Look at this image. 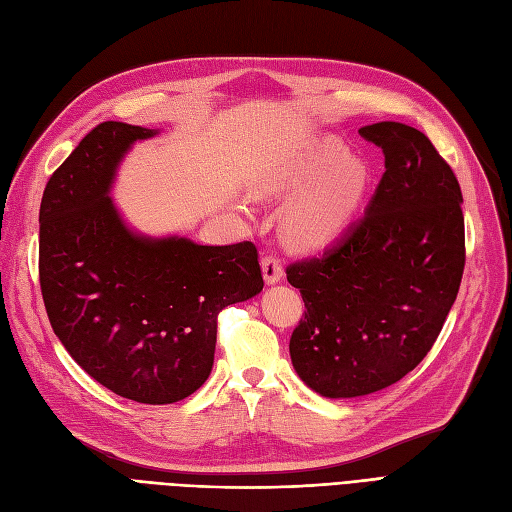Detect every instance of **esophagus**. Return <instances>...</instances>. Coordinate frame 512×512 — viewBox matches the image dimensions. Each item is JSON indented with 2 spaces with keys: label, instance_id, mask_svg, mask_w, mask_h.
Here are the masks:
<instances>
[{
  "label": "esophagus",
  "instance_id": "34e87169",
  "mask_svg": "<svg viewBox=\"0 0 512 512\" xmlns=\"http://www.w3.org/2000/svg\"><path fill=\"white\" fill-rule=\"evenodd\" d=\"M260 264H262V275L267 284H277V281L284 277V267H281V262L275 256L264 254Z\"/></svg>",
  "mask_w": 512,
  "mask_h": 512
}]
</instances>
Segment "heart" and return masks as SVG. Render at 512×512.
I'll return each instance as SVG.
<instances>
[{"instance_id": "b5f03b06", "label": "heart", "mask_w": 512, "mask_h": 512, "mask_svg": "<svg viewBox=\"0 0 512 512\" xmlns=\"http://www.w3.org/2000/svg\"><path fill=\"white\" fill-rule=\"evenodd\" d=\"M303 187L286 214V233L298 248H322L356 218L368 195L370 169L343 144L324 139L277 154L252 175L258 197L281 199Z\"/></svg>"}]
</instances>
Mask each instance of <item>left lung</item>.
Instances as JSON below:
<instances>
[{
  "mask_svg": "<svg viewBox=\"0 0 512 512\" xmlns=\"http://www.w3.org/2000/svg\"><path fill=\"white\" fill-rule=\"evenodd\" d=\"M360 135L385 156L366 214L286 269L307 309L290 358L326 398L373 394L411 373L447 320L466 262L462 190L430 139L390 120Z\"/></svg>",
  "mask_w": 512,
  "mask_h": 512,
  "instance_id": "8db88e82",
  "label": "left lung"
}]
</instances>
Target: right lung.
I'll return each mask as SVG.
<instances>
[{"instance_id":"obj_1","label":"right lung","mask_w":512,"mask_h":512,"mask_svg":"<svg viewBox=\"0 0 512 512\" xmlns=\"http://www.w3.org/2000/svg\"><path fill=\"white\" fill-rule=\"evenodd\" d=\"M158 131L101 122L50 175L40 205V288L52 330L88 375L144 404L184 400L214 366L218 313L264 281L252 241L154 239L125 224L110 188Z\"/></svg>"}]
</instances>
